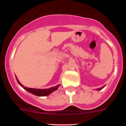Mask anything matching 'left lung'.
<instances>
[{
	"instance_id": "left-lung-1",
	"label": "left lung",
	"mask_w": 126,
	"mask_h": 126,
	"mask_svg": "<svg viewBox=\"0 0 126 126\" xmlns=\"http://www.w3.org/2000/svg\"><path fill=\"white\" fill-rule=\"evenodd\" d=\"M104 87V86H102V87H101V88H98V89H96V90H98V91H99V90H101V89H102V88H103Z\"/></svg>"
}]
</instances>
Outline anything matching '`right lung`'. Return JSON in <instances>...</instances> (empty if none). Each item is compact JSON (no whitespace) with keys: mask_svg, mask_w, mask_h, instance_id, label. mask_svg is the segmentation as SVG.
<instances>
[{"mask_svg":"<svg viewBox=\"0 0 126 126\" xmlns=\"http://www.w3.org/2000/svg\"><path fill=\"white\" fill-rule=\"evenodd\" d=\"M16 80H17V81H18L19 84L21 85V86L23 88H24V89H25V90L28 91V92H30V93L32 94L35 95H37V96H47V95L50 94L51 92H53V91L57 90V89H58L59 86H60V85H57V86H55V87H51L50 88H48V89H35V88H34V89H33V88H28L27 87H25L24 85H22L21 83H20V82L18 80V79H17V78L16 77Z\"/></svg>","mask_w":126,"mask_h":126,"instance_id":"1","label":"right lung"}]
</instances>
